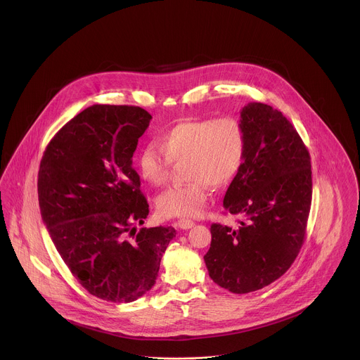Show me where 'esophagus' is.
<instances>
[{"label": "esophagus", "instance_id": "esophagus-1", "mask_svg": "<svg viewBox=\"0 0 360 360\" xmlns=\"http://www.w3.org/2000/svg\"><path fill=\"white\" fill-rule=\"evenodd\" d=\"M194 224H195V223H194L193 220H190V219H180V220H177V226H179L181 230H188V229H191Z\"/></svg>", "mask_w": 360, "mask_h": 360}]
</instances>
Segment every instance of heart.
I'll return each instance as SVG.
<instances>
[{
  "label": "heart",
  "instance_id": "obj_1",
  "mask_svg": "<svg viewBox=\"0 0 360 360\" xmlns=\"http://www.w3.org/2000/svg\"><path fill=\"white\" fill-rule=\"evenodd\" d=\"M247 153L243 123L233 116L186 120L169 129L159 144L143 147L137 158L146 181L163 186L172 163H183L187 181L162 193L156 200L160 214L194 217L202 213L210 195V184H229L241 170Z\"/></svg>",
  "mask_w": 360,
  "mask_h": 360
}]
</instances>
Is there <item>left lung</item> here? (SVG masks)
<instances>
[{"label": "left lung", "instance_id": "8db88e82", "mask_svg": "<svg viewBox=\"0 0 360 360\" xmlns=\"http://www.w3.org/2000/svg\"><path fill=\"white\" fill-rule=\"evenodd\" d=\"M240 122L247 134L245 160L223 206L243 219L238 229L210 226L204 259L217 285L247 294L276 281L298 257L311 204V169L308 148L280 110L250 103Z\"/></svg>", "mask_w": 360, "mask_h": 360}]
</instances>
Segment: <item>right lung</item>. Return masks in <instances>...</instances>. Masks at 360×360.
Wrapping results in <instances>:
<instances>
[{"label":"right lung","instance_id":"add662e5","mask_svg":"<svg viewBox=\"0 0 360 360\" xmlns=\"http://www.w3.org/2000/svg\"><path fill=\"white\" fill-rule=\"evenodd\" d=\"M153 116L140 106L93 105L47 146L39 204L58 254L94 297L133 302L150 291L176 230L143 227L148 202L133 169Z\"/></svg>","mask_w":360,"mask_h":360}]
</instances>
